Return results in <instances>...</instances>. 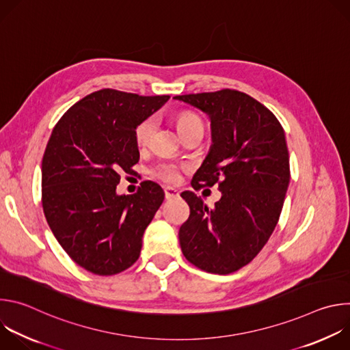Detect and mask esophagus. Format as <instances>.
<instances>
[{"instance_id": "obj_1", "label": "esophagus", "mask_w": 350, "mask_h": 350, "mask_svg": "<svg viewBox=\"0 0 350 350\" xmlns=\"http://www.w3.org/2000/svg\"><path fill=\"white\" fill-rule=\"evenodd\" d=\"M165 196H166V199L177 198V196H178V191L174 189L173 187H166V188H165Z\"/></svg>"}]
</instances>
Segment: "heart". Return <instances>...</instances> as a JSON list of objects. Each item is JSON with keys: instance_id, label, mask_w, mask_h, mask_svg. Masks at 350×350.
<instances>
[{"instance_id": "1", "label": "heart", "mask_w": 350, "mask_h": 350, "mask_svg": "<svg viewBox=\"0 0 350 350\" xmlns=\"http://www.w3.org/2000/svg\"><path fill=\"white\" fill-rule=\"evenodd\" d=\"M177 126L183 135L193 129L204 130L202 120L191 112L180 113L177 118ZM155 130H157V119L154 116H148V118L142 119L134 127L135 145L139 148H145L149 142H151V138H152ZM180 170H181V167L174 162H161L151 169V174L162 181L176 183L180 178Z\"/></svg>"}]
</instances>
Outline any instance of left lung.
Instances as JSON below:
<instances>
[{
  "label": "left lung",
  "instance_id": "8db88e82",
  "mask_svg": "<svg viewBox=\"0 0 350 350\" xmlns=\"http://www.w3.org/2000/svg\"><path fill=\"white\" fill-rule=\"evenodd\" d=\"M205 112L212 146L192 177V188L219 185L220 201L209 208L185 191L189 217L178 239L185 259L208 273L230 274L251 263L273 234L289 184V154L278 119L245 92L176 95Z\"/></svg>",
  "mask_w": 350,
  "mask_h": 350
}]
</instances>
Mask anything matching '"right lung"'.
I'll use <instances>...</instances> for the list:
<instances>
[{"label": "right lung", "instance_id": "right-lung-1", "mask_svg": "<svg viewBox=\"0 0 350 350\" xmlns=\"http://www.w3.org/2000/svg\"><path fill=\"white\" fill-rule=\"evenodd\" d=\"M169 95L142 96L104 88L88 94L55 124L41 163L46 223L80 267L113 275L139 258L142 235L165 199L157 183L118 195L120 173L139 159L134 127Z\"/></svg>", "mask_w": 350, "mask_h": 350}]
</instances>
